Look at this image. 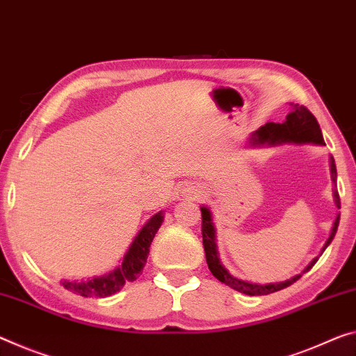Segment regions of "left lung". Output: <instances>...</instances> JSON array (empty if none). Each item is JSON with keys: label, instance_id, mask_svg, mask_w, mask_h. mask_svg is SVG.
I'll list each match as a JSON object with an SVG mask.
<instances>
[{"label": "left lung", "instance_id": "obj_1", "mask_svg": "<svg viewBox=\"0 0 356 356\" xmlns=\"http://www.w3.org/2000/svg\"><path fill=\"white\" fill-rule=\"evenodd\" d=\"M253 136H255L253 138V143H258V144L314 143V144L325 145L323 134H321L317 118L312 115V112H310L306 106H300V104H293L289 115L285 117V122L282 123L268 122L266 125L259 128ZM336 177H337L336 163H334V158L331 156V179L334 184H336ZM334 201H336L337 209H341V200H339V193H337V190H334ZM201 216H202V229H201L202 245H204L207 266L211 269L213 277L218 279L222 284L231 286V289L236 291L244 293V295L261 296V295H269V293L284 290L291 284H295V282L301 277V275H296V277H293L286 282H282V284H270V285H255V284H249V282L233 277V275H231L228 270L222 266V263H220L218 259L217 245H216V229H213L211 212H209L207 207H201ZM339 217L341 216L336 217V222L332 225L330 238L326 241V244L321 252H325V249L330 245L332 238H334L337 227H339ZM317 259L318 258H314L312 263L304 269V273H307V270L317 263Z\"/></svg>", "mask_w": 356, "mask_h": 356}]
</instances>
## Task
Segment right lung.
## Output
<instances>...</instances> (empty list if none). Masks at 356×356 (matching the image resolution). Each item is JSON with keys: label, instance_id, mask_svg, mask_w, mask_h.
I'll return each instance as SVG.
<instances>
[{"label": "right lung", "instance_id": "right-lung-1", "mask_svg": "<svg viewBox=\"0 0 356 356\" xmlns=\"http://www.w3.org/2000/svg\"><path fill=\"white\" fill-rule=\"evenodd\" d=\"M163 222V213L158 212L152 217L147 225L140 229V233L136 236V239L129 247L128 253L123 258L122 266L112 270L104 277H95L87 282H81V284H72V282H63V286L66 290L72 293H77L81 296H109L114 295L115 291L122 289L127 282H133L139 277V274L143 273L149 257V249L152 241H154L158 228L161 227Z\"/></svg>", "mask_w": 356, "mask_h": 356}]
</instances>
